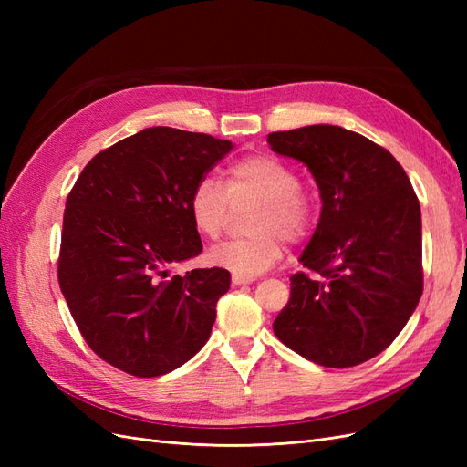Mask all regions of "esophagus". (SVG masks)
Instances as JSON below:
<instances>
[{
  "mask_svg": "<svg viewBox=\"0 0 467 467\" xmlns=\"http://www.w3.org/2000/svg\"><path fill=\"white\" fill-rule=\"evenodd\" d=\"M232 282L235 286H245V285H251V282H255V278L253 276H239V275H234L232 276Z\"/></svg>",
  "mask_w": 467,
  "mask_h": 467,
  "instance_id": "1",
  "label": "esophagus"
}]
</instances>
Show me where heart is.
<instances>
[{"mask_svg":"<svg viewBox=\"0 0 467 467\" xmlns=\"http://www.w3.org/2000/svg\"><path fill=\"white\" fill-rule=\"evenodd\" d=\"M259 201L249 220L253 234L230 239L208 253V261L239 276H257L285 255V235L304 237L314 223V202L300 189L298 173L280 158L253 153L228 167V185L204 175L189 194L192 228L206 239H218L230 216V201Z\"/></svg>","mask_w":467,"mask_h":467,"instance_id":"obj_1","label":"heart"}]
</instances>
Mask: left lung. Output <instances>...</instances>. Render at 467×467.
I'll return each mask as SVG.
<instances>
[{
	"instance_id": "8db88e82",
	"label": "left lung",
	"mask_w": 467,
	"mask_h": 467,
	"mask_svg": "<svg viewBox=\"0 0 467 467\" xmlns=\"http://www.w3.org/2000/svg\"><path fill=\"white\" fill-rule=\"evenodd\" d=\"M312 171L321 216L290 276L273 329L327 368L374 358L401 333L422 294L420 206L403 167L362 134L314 124L266 138Z\"/></svg>"
}]
</instances>
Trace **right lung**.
<instances>
[{
    "label": "right lung",
    "instance_id": "add662e5",
    "mask_svg": "<svg viewBox=\"0 0 467 467\" xmlns=\"http://www.w3.org/2000/svg\"><path fill=\"white\" fill-rule=\"evenodd\" d=\"M232 148L153 126L99 151L67 194L60 290L89 348L126 374H167L208 341L230 273L169 268L202 251L189 194Z\"/></svg>",
    "mask_w": 467,
    "mask_h": 467
}]
</instances>
